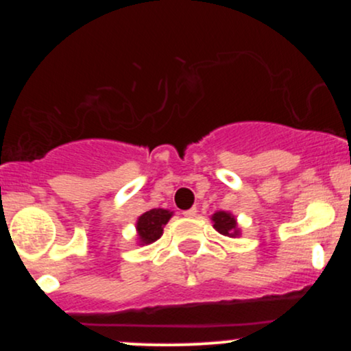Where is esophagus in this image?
Listing matches in <instances>:
<instances>
[{
    "instance_id": "esophagus-1",
    "label": "esophagus",
    "mask_w": 351,
    "mask_h": 351,
    "mask_svg": "<svg viewBox=\"0 0 351 351\" xmlns=\"http://www.w3.org/2000/svg\"><path fill=\"white\" fill-rule=\"evenodd\" d=\"M196 208H191V209H188V211H183V215L186 216V217H195L196 216Z\"/></svg>"
}]
</instances>
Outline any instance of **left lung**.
<instances>
[{
    "label": "left lung",
    "instance_id": "obj_1",
    "mask_svg": "<svg viewBox=\"0 0 351 351\" xmlns=\"http://www.w3.org/2000/svg\"><path fill=\"white\" fill-rule=\"evenodd\" d=\"M213 228L216 229L219 234L228 236V237H239L241 236V228L237 224L236 216L229 211H216L211 216Z\"/></svg>",
    "mask_w": 351,
    "mask_h": 351
}]
</instances>
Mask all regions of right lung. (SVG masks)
<instances>
[{
  "mask_svg": "<svg viewBox=\"0 0 351 351\" xmlns=\"http://www.w3.org/2000/svg\"><path fill=\"white\" fill-rule=\"evenodd\" d=\"M173 211L163 208H153L145 211L142 216L136 219V243L140 245L152 244L160 239L163 234V228L167 226L168 221L171 219Z\"/></svg>",
  "mask_w": 351,
  "mask_h": 351,
  "instance_id": "add662e5",
  "label": "right lung"
}]
</instances>
